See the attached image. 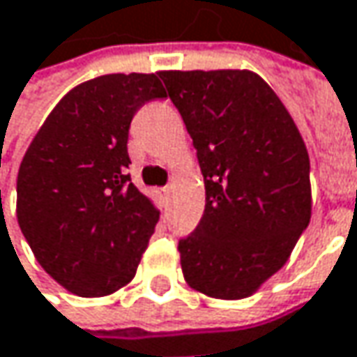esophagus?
I'll list each match as a JSON object with an SVG mask.
<instances>
[{
  "instance_id": "1",
  "label": "esophagus",
  "mask_w": 357,
  "mask_h": 357,
  "mask_svg": "<svg viewBox=\"0 0 357 357\" xmlns=\"http://www.w3.org/2000/svg\"><path fill=\"white\" fill-rule=\"evenodd\" d=\"M160 195H162V199L167 201V199H169V195H170V187H162V188H160Z\"/></svg>"
}]
</instances>
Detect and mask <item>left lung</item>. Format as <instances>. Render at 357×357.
<instances>
[{"mask_svg": "<svg viewBox=\"0 0 357 357\" xmlns=\"http://www.w3.org/2000/svg\"><path fill=\"white\" fill-rule=\"evenodd\" d=\"M205 176V213L178 241L187 283L243 299L277 273L312 217L310 156L294 118L249 70L160 72Z\"/></svg>", "mask_w": 357, "mask_h": 357, "instance_id": "8db88e82", "label": "left lung"}]
</instances>
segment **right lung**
Returning a JSON list of instances; mask_svg holds the SVG:
<instances>
[{
  "mask_svg": "<svg viewBox=\"0 0 357 357\" xmlns=\"http://www.w3.org/2000/svg\"><path fill=\"white\" fill-rule=\"evenodd\" d=\"M156 74L76 86L45 118L17 172V223L38 263L68 291L102 297L136 273L158 211L130 183L136 110L165 98Z\"/></svg>",
  "mask_w": 357,
  "mask_h": 357,
  "instance_id": "1",
  "label": "right lung"
}]
</instances>
